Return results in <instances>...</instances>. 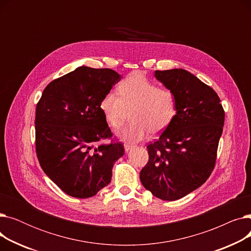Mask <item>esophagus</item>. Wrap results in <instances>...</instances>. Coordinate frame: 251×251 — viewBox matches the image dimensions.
I'll return each instance as SVG.
<instances>
[{
  "label": "esophagus",
  "mask_w": 251,
  "mask_h": 251,
  "mask_svg": "<svg viewBox=\"0 0 251 251\" xmlns=\"http://www.w3.org/2000/svg\"><path fill=\"white\" fill-rule=\"evenodd\" d=\"M133 147H134V144L126 142V143L124 144V149H125V151H130V149H132Z\"/></svg>",
  "instance_id": "1"
}]
</instances>
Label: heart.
Instances as JSON below:
<instances>
[{"label": "heart", "mask_w": 251, "mask_h": 251, "mask_svg": "<svg viewBox=\"0 0 251 251\" xmlns=\"http://www.w3.org/2000/svg\"><path fill=\"white\" fill-rule=\"evenodd\" d=\"M118 92L109 91L100 101V111L112 129L120 128L130 113L131 122L119 133L123 140L139 141L149 132L161 133L177 115L176 92L159 87L141 73L135 72L118 85Z\"/></svg>", "instance_id": "b5f03b06"}]
</instances>
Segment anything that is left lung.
Instances as JSON below:
<instances>
[{
    "instance_id": "left-lung-1",
    "label": "left lung",
    "mask_w": 251,
    "mask_h": 251,
    "mask_svg": "<svg viewBox=\"0 0 251 251\" xmlns=\"http://www.w3.org/2000/svg\"><path fill=\"white\" fill-rule=\"evenodd\" d=\"M154 76L176 92L178 110L159 139L147 147L149 162L140 181L157 199L177 201L212 174L225 111L217 92L186 70H157Z\"/></svg>"
}]
</instances>
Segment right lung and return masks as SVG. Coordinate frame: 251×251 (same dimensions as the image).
<instances>
[{
  "label": "right lung",
  "mask_w": 251,
  "mask_h": 251,
  "mask_svg": "<svg viewBox=\"0 0 251 251\" xmlns=\"http://www.w3.org/2000/svg\"><path fill=\"white\" fill-rule=\"evenodd\" d=\"M121 75L109 68H76L50 82L35 110V151L44 172L60 189L77 199L96 195L111 182L123 143L100 111L101 98Z\"/></svg>",
  "instance_id": "right-lung-1"
}]
</instances>
